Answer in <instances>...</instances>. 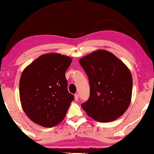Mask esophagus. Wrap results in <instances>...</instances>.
<instances>
[{
  "label": "esophagus",
  "mask_w": 154,
  "mask_h": 154,
  "mask_svg": "<svg viewBox=\"0 0 154 154\" xmlns=\"http://www.w3.org/2000/svg\"><path fill=\"white\" fill-rule=\"evenodd\" d=\"M74 100L75 101L79 100V94H75V95H74Z\"/></svg>",
  "instance_id": "esophagus-1"
}]
</instances>
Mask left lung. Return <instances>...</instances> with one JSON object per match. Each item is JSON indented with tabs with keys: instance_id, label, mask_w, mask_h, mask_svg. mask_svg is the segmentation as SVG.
<instances>
[{
	"instance_id": "1",
	"label": "left lung",
	"mask_w": 154,
	"mask_h": 154,
	"mask_svg": "<svg viewBox=\"0 0 154 154\" xmlns=\"http://www.w3.org/2000/svg\"><path fill=\"white\" fill-rule=\"evenodd\" d=\"M88 75L90 97L81 104L87 114L107 123L121 117L130 106L132 77L128 66L111 52L97 50L79 60Z\"/></svg>"
}]
</instances>
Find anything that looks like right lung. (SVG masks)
Segmentation results:
<instances>
[{"mask_svg":"<svg viewBox=\"0 0 154 154\" xmlns=\"http://www.w3.org/2000/svg\"><path fill=\"white\" fill-rule=\"evenodd\" d=\"M71 62L70 57L48 53L24 69L20 81V102L33 123L51 128L65 118L74 98L68 92L65 76Z\"/></svg>","mask_w":154,"mask_h":154,"instance_id":"obj_1","label":"right lung"}]
</instances>
